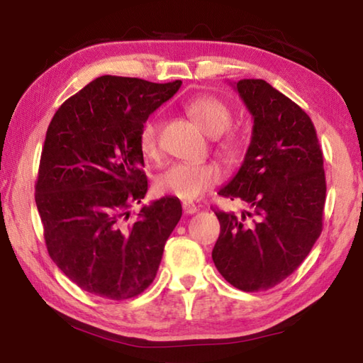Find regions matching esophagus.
Here are the masks:
<instances>
[{
	"instance_id": "obj_1",
	"label": "esophagus",
	"mask_w": 363,
	"mask_h": 363,
	"mask_svg": "<svg viewBox=\"0 0 363 363\" xmlns=\"http://www.w3.org/2000/svg\"><path fill=\"white\" fill-rule=\"evenodd\" d=\"M197 211H199V206L197 205L191 203V202H184L183 203V213L184 214H194Z\"/></svg>"
}]
</instances>
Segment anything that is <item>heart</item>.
<instances>
[{"label":"heart","instance_id":"b5f03b06","mask_svg":"<svg viewBox=\"0 0 363 363\" xmlns=\"http://www.w3.org/2000/svg\"><path fill=\"white\" fill-rule=\"evenodd\" d=\"M184 113L206 136L216 138V153L227 162L241 157V138L230 127L232 108L216 95L201 94L184 105ZM161 122L157 116L147 119L139 130V149L147 160H158L161 155ZM220 182V171L214 162L202 164H175L160 175L158 191L183 201H196Z\"/></svg>","mask_w":363,"mask_h":363}]
</instances>
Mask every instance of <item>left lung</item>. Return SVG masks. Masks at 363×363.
Instances as JSON below:
<instances>
[{
  "mask_svg": "<svg viewBox=\"0 0 363 363\" xmlns=\"http://www.w3.org/2000/svg\"><path fill=\"white\" fill-rule=\"evenodd\" d=\"M252 114L249 149L219 196L249 206L241 216L214 210L220 224L213 262L241 291L276 286L306 260L323 230L326 175L313 122L263 79L235 84Z\"/></svg>",
  "mask_w": 363,
  "mask_h": 363,
  "instance_id": "1",
  "label": "left lung"
}]
</instances>
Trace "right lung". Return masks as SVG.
I'll return each mask as SVG.
<instances>
[{
    "label": "right lung",
    "mask_w": 363,
    "mask_h": 363,
    "mask_svg": "<svg viewBox=\"0 0 363 363\" xmlns=\"http://www.w3.org/2000/svg\"><path fill=\"white\" fill-rule=\"evenodd\" d=\"M182 81L99 77L51 119L35 182V205L51 260L81 290L123 301L149 286L182 218L175 197L145 205L139 130Z\"/></svg>",
    "instance_id": "obj_1"
}]
</instances>
